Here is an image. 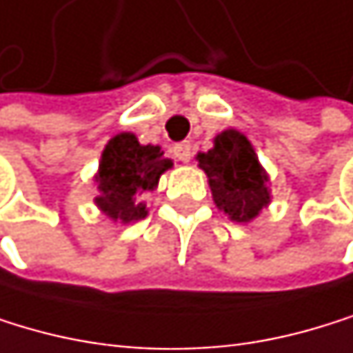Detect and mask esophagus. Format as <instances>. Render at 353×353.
Segmentation results:
<instances>
[{"instance_id": "1", "label": "esophagus", "mask_w": 353, "mask_h": 353, "mask_svg": "<svg viewBox=\"0 0 353 353\" xmlns=\"http://www.w3.org/2000/svg\"><path fill=\"white\" fill-rule=\"evenodd\" d=\"M172 153H174V157L179 161L187 163V161L192 159V145H190V142H179V145L172 147Z\"/></svg>"}]
</instances>
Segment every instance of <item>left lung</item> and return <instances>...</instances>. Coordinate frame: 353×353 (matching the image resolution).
I'll list each match as a JSON object with an SVG mask.
<instances>
[{
  "mask_svg": "<svg viewBox=\"0 0 353 353\" xmlns=\"http://www.w3.org/2000/svg\"><path fill=\"white\" fill-rule=\"evenodd\" d=\"M196 159L208 176L217 208L232 221L247 223L270 204L268 174L241 132L225 130L217 134L213 149L198 153Z\"/></svg>",
  "mask_w": 353,
  "mask_h": 353,
  "instance_id": "8db88e82",
  "label": "left lung"
}]
</instances>
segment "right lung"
I'll return each instance as SVG.
<instances>
[{
    "instance_id": "1",
    "label": "right lung",
    "mask_w": 353,
    "mask_h": 353,
    "mask_svg": "<svg viewBox=\"0 0 353 353\" xmlns=\"http://www.w3.org/2000/svg\"><path fill=\"white\" fill-rule=\"evenodd\" d=\"M172 168V159L153 145H140L130 132H121L108 140L95 174V204L112 221L132 223L147 217L142 194L153 192L159 176Z\"/></svg>"
}]
</instances>
